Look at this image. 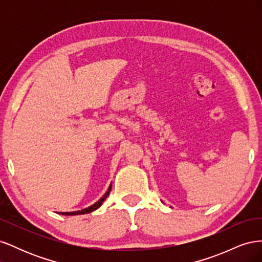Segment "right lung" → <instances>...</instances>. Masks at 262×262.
<instances>
[{"instance_id": "add662e5", "label": "right lung", "mask_w": 262, "mask_h": 262, "mask_svg": "<svg viewBox=\"0 0 262 262\" xmlns=\"http://www.w3.org/2000/svg\"><path fill=\"white\" fill-rule=\"evenodd\" d=\"M110 191H112V185L109 186V188H108V190H107V192H106L104 195H102L96 203H94L93 205H91V207L86 208V209H84V210H81V211H74V212H61V214H63V215H78V214L91 213V212L95 211V210L98 209V208L100 207V205L102 204V202H104V201L106 200V198L108 196V194L110 193Z\"/></svg>"}]
</instances>
